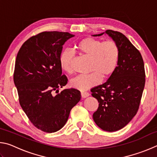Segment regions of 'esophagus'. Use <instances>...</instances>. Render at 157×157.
Instances as JSON below:
<instances>
[{"instance_id": "34e87169", "label": "esophagus", "mask_w": 157, "mask_h": 157, "mask_svg": "<svg viewBox=\"0 0 157 157\" xmlns=\"http://www.w3.org/2000/svg\"><path fill=\"white\" fill-rule=\"evenodd\" d=\"M89 94L88 92H84V91H82L81 92V96L82 98H87L88 96H89Z\"/></svg>"}]
</instances>
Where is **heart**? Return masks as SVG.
Instances as JSON below:
<instances>
[{
  "label": "heart",
  "instance_id": "obj_1",
  "mask_svg": "<svg viewBox=\"0 0 157 157\" xmlns=\"http://www.w3.org/2000/svg\"><path fill=\"white\" fill-rule=\"evenodd\" d=\"M75 49L80 54L90 58V73L79 75L72 79L71 86L79 91H85L100 83L101 79H107L116 70L118 65L120 50L113 40L102 41L100 39L86 37L79 41ZM75 53L64 49L59 55V66L65 73H73V62Z\"/></svg>",
  "mask_w": 157,
  "mask_h": 157
}]
</instances>
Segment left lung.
Masks as SVG:
<instances>
[{
    "instance_id": "obj_1",
    "label": "left lung",
    "mask_w": 157,
    "mask_h": 157,
    "mask_svg": "<svg viewBox=\"0 0 157 157\" xmlns=\"http://www.w3.org/2000/svg\"><path fill=\"white\" fill-rule=\"evenodd\" d=\"M116 41L120 56L116 70L105 83L93 88L92 96L99 102L93 118L104 131L116 132L127 125L136 115L145 82L144 62L140 52L123 34L107 30Z\"/></svg>"
}]
</instances>
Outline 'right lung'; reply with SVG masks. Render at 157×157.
Masks as SVG:
<instances>
[{"label": "right lung", "instance_id": "obj_1", "mask_svg": "<svg viewBox=\"0 0 157 157\" xmlns=\"http://www.w3.org/2000/svg\"><path fill=\"white\" fill-rule=\"evenodd\" d=\"M74 36L63 32H43L25 41L16 59L14 82L20 105L31 123L45 132L62 129L71 109L80 100V92L75 89L52 95L67 84L59 55L63 45Z\"/></svg>", "mask_w": 157, "mask_h": 157}]
</instances>
